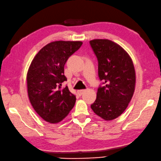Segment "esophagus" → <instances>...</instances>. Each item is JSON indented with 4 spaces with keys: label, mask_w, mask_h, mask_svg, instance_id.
Masks as SVG:
<instances>
[{
    "label": "esophagus",
    "mask_w": 161,
    "mask_h": 161,
    "mask_svg": "<svg viewBox=\"0 0 161 161\" xmlns=\"http://www.w3.org/2000/svg\"><path fill=\"white\" fill-rule=\"evenodd\" d=\"M85 92H86L85 89H82V90H79V91H78V93L79 95H82V94H83V93H85Z\"/></svg>",
    "instance_id": "esophagus-1"
}]
</instances>
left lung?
<instances>
[{"label":"left lung","instance_id":"left-lung-1","mask_svg":"<svg viewBox=\"0 0 161 161\" xmlns=\"http://www.w3.org/2000/svg\"><path fill=\"white\" fill-rule=\"evenodd\" d=\"M90 45L98 60V72L103 86L91 105L96 114L112 120L125 112L135 91V70L132 60L122 47L108 39H93Z\"/></svg>","mask_w":161,"mask_h":161}]
</instances>
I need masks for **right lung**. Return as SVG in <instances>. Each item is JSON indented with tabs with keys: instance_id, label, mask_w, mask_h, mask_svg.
<instances>
[{
	"instance_id": "obj_1",
	"label": "right lung",
	"mask_w": 161,
	"mask_h": 161,
	"mask_svg": "<svg viewBox=\"0 0 161 161\" xmlns=\"http://www.w3.org/2000/svg\"><path fill=\"white\" fill-rule=\"evenodd\" d=\"M80 41H55L42 48L32 60L27 73V89L31 106L49 123H58L68 114L76 98L68 86L64 66L82 45Z\"/></svg>"
}]
</instances>
